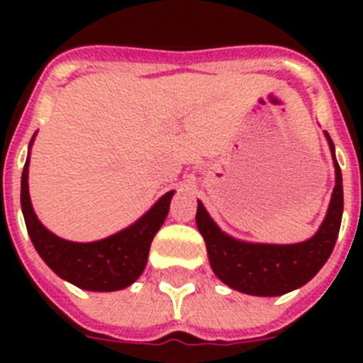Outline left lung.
Masks as SVG:
<instances>
[{
    "label": "left lung",
    "instance_id": "left-lung-1",
    "mask_svg": "<svg viewBox=\"0 0 363 363\" xmlns=\"http://www.w3.org/2000/svg\"><path fill=\"white\" fill-rule=\"evenodd\" d=\"M323 134L335 165V189L325 218L311 238L300 243H256L234 238L218 227L198 200L196 225L205 240L211 269L230 289L251 296H281L313 280L331 256L344 214V187L335 143L329 134Z\"/></svg>",
    "mask_w": 363,
    "mask_h": 363
}]
</instances>
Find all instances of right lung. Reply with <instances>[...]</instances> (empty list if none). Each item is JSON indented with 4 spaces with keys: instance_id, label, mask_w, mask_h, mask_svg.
Segmentation results:
<instances>
[{
    "instance_id": "obj_1",
    "label": "right lung",
    "mask_w": 363,
    "mask_h": 363,
    "mask_svg": "<svg viewBox=\"0 0 363 363\" xmlns=\"http://www.w3.org/2000/svg\"><path fill=\"white\" fill-rule=\"evenodd\" d=\"M36 133L28 143L21 174V213L32 245L57 277L79 289L112 293L133 285L145 271L154 236L163 225L174 191L165 192L143 216L129 227L96 242H70L60 238L38 220L28 194V165Z\"/></svg>"
}]
</instances>
